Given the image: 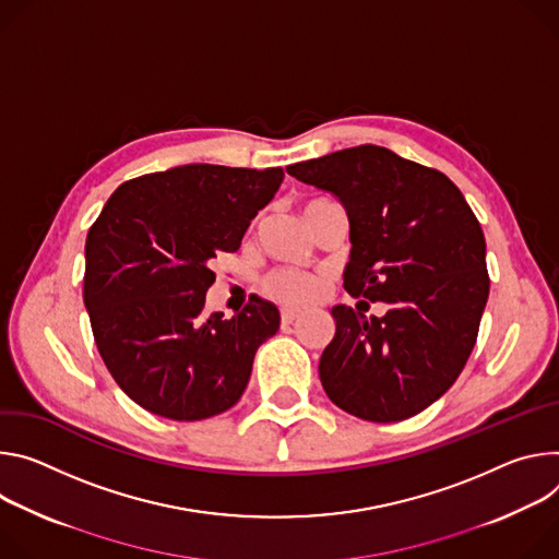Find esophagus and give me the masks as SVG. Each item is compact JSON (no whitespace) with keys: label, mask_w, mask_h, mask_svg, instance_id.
<instances>
[{"label":"esophagus","mask_w":559,"mask_h":559,"mask_svg":"<svg viewBox=\"0 0 559 559\" xmlns=\"http://www.w3.org/2000/svg\"><path fill=\"white\" fill-rule=\"evenodd\" d=\"M297 318H299L297 311H284V313H282V324L288 326V324H293Z\"/></svg>","instance_id":"obj_1"}]
</instances>
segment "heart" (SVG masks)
<instances>
[{
    "label": "heart",
    "mask_w": 559,
    "mask_h": 559,
    "mask_svg": "<svg viewBox=\"0 0 559 559\" xmlns=\"http://www.w3.org/2000/svg\"><path fill=\"white\" fill-rule=\"evenodd\" d=\"M318 204H324V200L306 202L304 211ZM318 288H320V280L316 275H308L301 271H288V269L275 271L264 280V290L286 306H301L306 301H311Z\"/></svg>",
    "instance_id": "b5f03b06"
}]
</instances>
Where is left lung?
Segmentation results:
<instances>
[{
	"instance_id": "obj_1",
	"label": "left lung",
	"mask_w": 559,
	"mask_h": 559,
	"mask_svg": "<svg viewBox=\"0 0 559 559\" xmlns=\"http://www.w3.org/2000/svg\"><path fill=\"white\" fill-rule=\"evenodd\" d=\"M286 170L342 202L353 243L344 288L389 306L384 318L333 306L326 395L368 421L417 415L453 386L477 342L490 280L475 213L444 173L373 144Z\"/></svg>"
}]
</instances>
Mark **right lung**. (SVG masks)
Masks as SVG:
<instances>
[{
  "mask_svg": "<svg viewBox=\"0 0 559 559\" xmlns=\"http://www.w3.org/2000/svg\"><path fill=\"white\" fill-rule=\"evenodd\" d=\"M282 168L186 164L123 181L86 237L84 304L117 386L142 408L198 421L237 404L280 311L251 295L206 316L213 262L235 253Z\"/></svg>",
  "mask_w": 559,
  "mask_h": 559,
  "instance_id": "add662e5",
  "label": "right lung"
}]
</instances>
